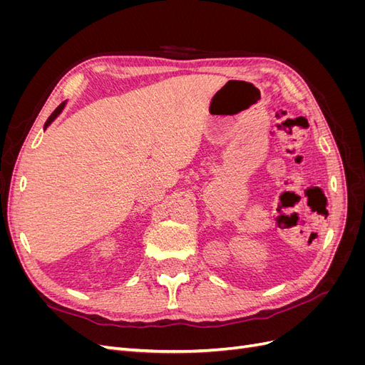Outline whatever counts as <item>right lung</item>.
Here are the masks:
<instances>
[{
    "instance_id": "add662e5",
    "label": "right lung",
    "mask_w": 365,
    "mask_h": 365,
    "mask_svg": "<svg viewBox=\"0 0 365 365\" xmlns=\"http://www.w3.org/2000/svg\"><path fill=\"white\" fill-rule=\"evenodd\" d=\"M62 108H63V103H61V105H59V106H58L56 109H54V111H53V114H51V115L48 117V120L46 121V126H48V125L51 123V121H53L54 118H56V117H58V114H59V113L62 111Z\"/></svg>"
}]
</instances>
